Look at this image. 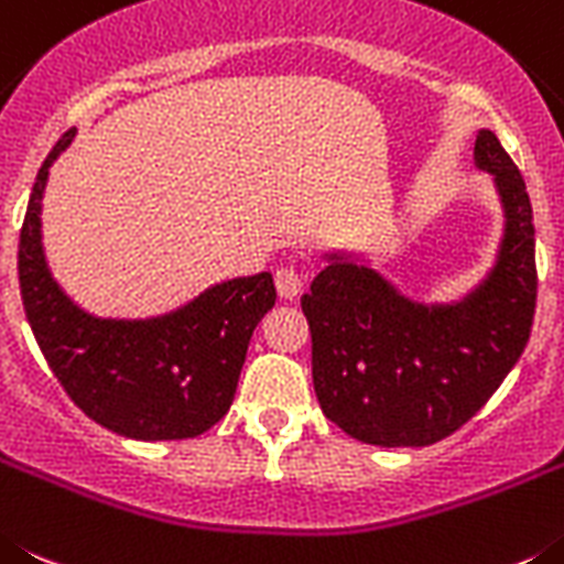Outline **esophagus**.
<instances>
[{"label":"esophagus","mask_w":564,"mask_h":564,"mask_svg":"<svg viewBox=\"0 0 564 564\" xmlns=\"http://www.w3.org/2000/svg\"><path fill=\"white\" fill-rule=\"evenodd\" d=\"M275 286L283 301H294L303 289L301 272L294 270V267H281V270L275 272Z\"/></svg>","instance_id":"1"}]
</instances>
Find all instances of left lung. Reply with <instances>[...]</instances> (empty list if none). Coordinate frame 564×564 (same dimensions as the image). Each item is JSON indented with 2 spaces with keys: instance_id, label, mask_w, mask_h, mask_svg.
Returning <instances> with one entry per match:
<instances>
[{
  "instance_id": "obj_1",
  "label": "left lung",
  "mask_w": 564,
  "mask_h": 564,
  "mask_svg": "<svg viewBox=\"0 0 564 564\" xmlns=\"http://www.w3.org/2000/svg\"><path fill=\"white\" fill-rule=\"evenodd\" d=\"M475 165L495 174L506 236L495 270L464 301L421 306L339 256L301 297L319 408L362 444L427 446L453 435L529 343L536 308L529 191L489 129L475 140Z\"/></svg>"
}]
</instances>
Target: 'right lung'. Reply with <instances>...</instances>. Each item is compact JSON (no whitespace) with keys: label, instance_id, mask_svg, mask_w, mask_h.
Here are the masks:
<instances>
[{"label":"right lung","instance_id":"obj_1","mask_svg":"<svg viewBox=\"0 0 564 564\" xmlns=\"http://www.w3.org/2000/svg\"><path fill=\"white\" fill-rule=\"evenodd\" d=\"M61 137L35 176L19 236L28 323L67 395L100 427L137 441L196 438L230 410L252 332L275 306L270 272L236 278L154 319H100L53 281L42 250V194Z\"/></svg>","mask_w":564,"mask_h":564}]
</instances>
